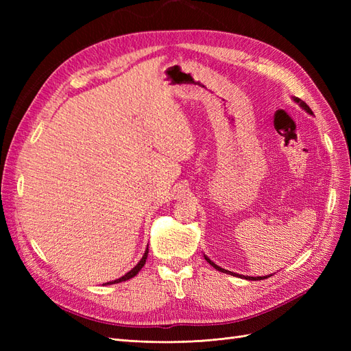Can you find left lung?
<instances>
[{"label": "left lung", "instance_id": "left-lung-1", "mask_svg": "<svg viewBox=\"0 0 351 351\" xmlns=\"http://www.w3.org/2000/svg\"><path fill=\"white\" fill-rule=\"evenodd\" d=\"M294 99V102H297V104H299L300 105V107L306 111V112H309V114H313L312 112V110L309 108V105H307L304 101H302V99H299V98H293ZM205 259L212 265V267H214L215 269H218V271H221V272H227V274H231V275H237V274H234V272H230V271H227V269H222L221 267H218V265H215L214 262H212L208 256H205ZM239 277H243V278H246V280H253V281H258V280H263V278H268L269 277V275H268V277H244V275H239Z\"/></svg>", "mask_w": 351, "mask_h": 351}]
</instances>
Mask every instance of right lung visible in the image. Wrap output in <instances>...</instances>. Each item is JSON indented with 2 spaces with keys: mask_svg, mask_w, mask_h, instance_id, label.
Instances as JSON below:
<instances>
[{
  "mask_svg": "<svg viewBox=\"0 0 351 351\" xmlns=\"http://www.w3.org/2000/svg\"><path fill=\"white\" fill-rule=\"evenodd\" d=\"M147 252H149V250H147V247H146V252H145V254L142 256V259L139 261V263H137L136 267H134L132 271H129V272H127L125 275H123L121 278L115 280V281H110V282H107V284H115V282H121V281H125V280H130V278H133L134 275H137V272H139V271L145 267V262H146V259H147Z\"/></svg>",
  "mask_w": 351,
  "mask_h": 351,
  "instance_id": "obj_1",
  "label": "right lung"
}]
</instances>
